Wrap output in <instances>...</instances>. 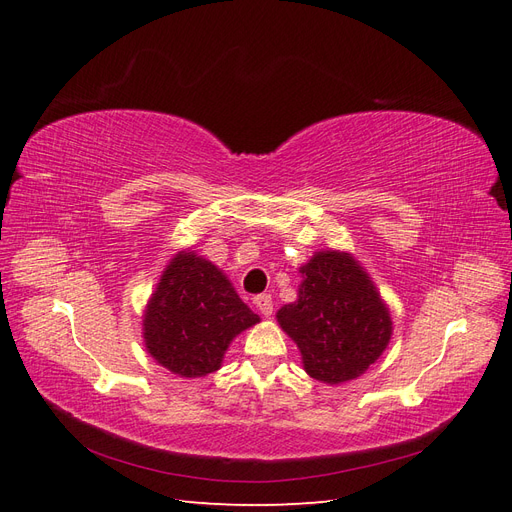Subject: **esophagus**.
<instances>
[{
    "label": "esophagus",
    "mask_w": 512,
    "mask_h": 512,
    "mask_svg": "<svg viewBox=\"0 0 512 512\" xmlns=\"http://www.w3.org/2000/svg\"><path fill=\"white\" fill-rule=\"evenodd\" d=\"M254 305L258 307V312L262 316H271L273 314V299L271 294H256L254 297Z\"/></svg>",
    "instance_id": "34e87169"
}]
</instances>
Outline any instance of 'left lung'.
Listing matches in <instances>:
<instances>
[{
	"label": "left lung",
	"mask_w": 512,
	"mask_h": 512,
	"mask_svg": "<svg viewBox=\"0 0 512 512\" xmlns=\"http://www.w3.org/2000/svg\"><path fill=\"white\" fill-rule=\"evenodd\" d=\"M301 273L299 299L277 312V322L299 346L309 376L327 384L359 378L389 346V309L348 254L318 252Z\"/></svg>",
	"instance_id": "left-lung-1"
}]
</instances>
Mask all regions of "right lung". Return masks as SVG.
I'll use <instances>...</instances> for the list:
<instances>
[{
	"label": "right lung",
	"instance_id": "1",
	"mask_svg": "<svg viewBox=\"0 0 512 512\" xmlns=\"http://www.w3.org/2000/svg\"><path fill=\"white\" fill-rule=\"evenodd\" d=\"M258 320L218 267L181 252L170 260L147 305L145 346L173 374L207 376L220 369L232 337Z\"/></svg>",
	"mask_w": 512,
	"mask_h": 512
}]
</instances>
